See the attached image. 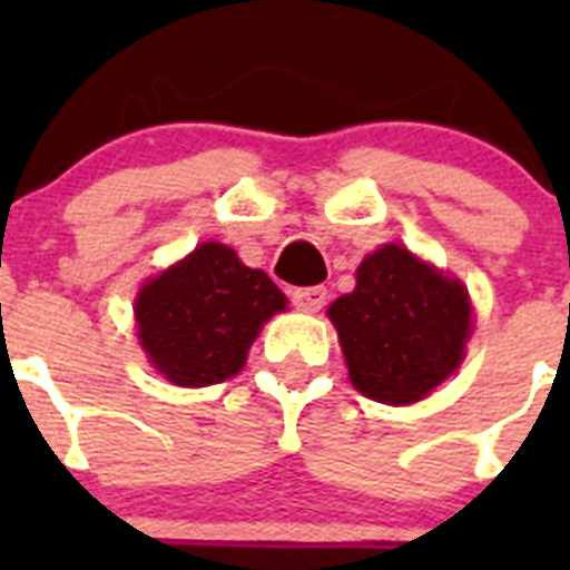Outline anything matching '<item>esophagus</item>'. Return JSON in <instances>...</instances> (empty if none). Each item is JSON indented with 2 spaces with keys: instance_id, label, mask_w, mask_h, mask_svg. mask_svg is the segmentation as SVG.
<instances>
[{
  "instance_id": "obj_1",
  "label": "esophagus",
  "mask_w": 570,
  "mask_h": 570,
  "mask_svg": "<svg viewBox=\"0 0 570 570\" xmlns=\"http://www.w3.org/2000/svg\"><path fill=\"white\" fill-rule=\"evenodd\" d=\"M291 299H294L296 308H302V311H320L322 305H325V299H328V291L322 288V285L296 288L294 294H291Z\"/></svg>"
}]
</instances>
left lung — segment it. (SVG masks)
Segmentation results:
<instances>
[{
	"mask_svg": "<svg viewBox=\"0 0 570 570\" xmlns=\"http://www.w3.org/2000/svg\"><path fill=\"white\" fill-rule=\"evenodd\" d=\"M328 316L354 387L385 405L425 400L454 374L473 325L465 285L394 242L360 262Z\"/></svg>",
	"mask_w": 570,
	"mask_h": 570,
	"instance_id": "obj_1",
	"label": "left lung"
}]
</instances>
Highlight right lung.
Masks as SVG:
<instances>
[{
  "mask_svg": "<svg viewBox=\"0 0 570 570\" xmlns=\"http://www.w3.org/2000/svg\"><path fill=\"white\" fill-rule=\"evenodd\" d=\"M288 296L223 242H203L139 288L136 336L168 382L205 387L236 376L250 342Z\"/></svg>",
  "mask_w": 570,
  "mask_h": 570,
  "instance_id": "right-lung-1",
  "label": "right lung"
}]
</instances>
